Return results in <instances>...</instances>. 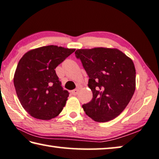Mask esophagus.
<instances>
[{"label":"esophagus","mask_w":159,"mask_h":159,"mask_svg":"<svg viewBox=\"0 0 159 159\" xmlns=\"http://www.w3.org/2000/svg\"><path fill=\"white\" fill-rule=\"evenodd\" d=\"M78 93H79V90L78 89H74V90H72L71 91V93L74 95H76L78 94Z\"/></svg>","instance_id":"obj_1"}]
</instances>
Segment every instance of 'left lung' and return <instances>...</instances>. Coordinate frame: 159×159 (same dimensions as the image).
<instances>
[{
    "label": "left lung",
    "instance_id": "obj_1",
    "mask_svg": "<svg viewBox=\"0 0 159 159\" xmlns=\"http://www.w3.org/2000/svg\"><path fill=\"white\" fill-rule=\"evenodd\" d=\"M75 56L89 75V86L93 92L90 102L82 106L85 114L100 122L117 117L135 90L136 70L132 60L117 49L102 47L78 49Z\"/></svg>",
    "mask_w": 159,
    "mask_h": 159
}]
</instances>
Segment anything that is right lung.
Masks as SVG:
<instances>
[{
	"mask_svg": "<svg viewBox=\"0 0 159 159\" xmlns=\"http://www.w3.org/2000/svg\"><path fill=\"white\" fill-rule=\"evenodd\" d=\"M74 52L49 45L29 51L19 61L14 86L22 107L32 117L51 120L62 111L69 93L62 88L54 69Z\"/></svg>",
	"mask_w": 159,
	"mask_h": 159,
	"instance_id": "obj_1",
	"label": "right lung"
}]
</instances>
